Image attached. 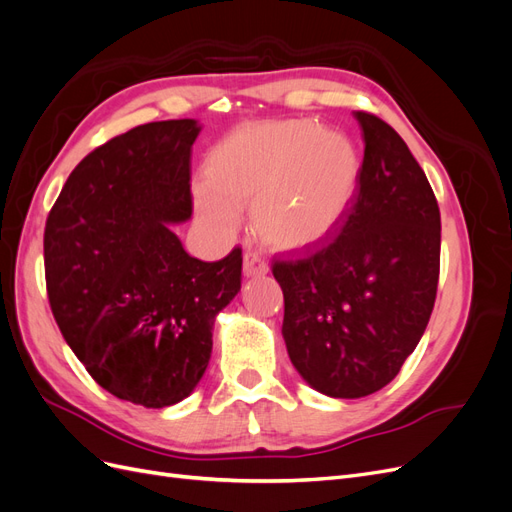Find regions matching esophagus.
I'll return each instance as SVG.
<instances>
[{
  "label": "esophagus",
  "mask_w": 512,
  "mask_h": 512,
  "mask_svg": "<svg viewBox=\"0 0 512 512\" xmlns=\"http://www.w3.org/2000/svg\"><path fill=\"white\" fill-rule=\"evenodd\" d=\"M243 273L247 277H260V275H267L269 273V265L265 260L260 258V254L256 252H247L243 256Z\"/></svg>",
  "instance_id": "34e87169"
}]
</instances>
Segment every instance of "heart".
<instances>
[{
    "label": "heart",
    "instance_id": "obj_1",
    "mask_svg": "<svg viewBox=\"0 0 512 512\" xmlns=\"http://www.w3.org/2000/svg\"><path fill=\"white\" fill-rule=\"evenodd\" d=\"M198 218L218 230L237 226V207H252V226L273 250L322 243L348 215L361 181V153L350 136L314 121H282L235 130L205 164Z\"/></svg>",
    "mask_w": 512,
    "mask_h": 512
}]
</instances>
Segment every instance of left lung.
I'll return each instance as SVG.
<instances>
[{
    "label": "left lung",
    "mask_w": 512,
    "mask_h": 512,
    "mask_svg": "<svg viewBox=\"0 0 512 512\" xmlns=\"http://www.w3.org/2000/svg\"><path fill=\"white\" fill-rule=\"evenodd\" d=\"M363 130L361 190L342 232L312 256L282 260V335L314 391L359 399L389 384L427 329L440 275V209L408 145L389 123Z\"/></svg>",
    "instance_id": "left-lung-1"
}]
</instances>
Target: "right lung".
<instances>
[{
    "label": "right lung",
    "mask_w": 512,
    "mask_h": 512,
    "mask_svg": "<svg viewBox=\"0 0 512 512\" xmlns=\"http://www.w3.org/2000/svg\"><path fill=\"white\" fill-rule=\"evenodd\" d=\"M196 119L153 121L72 170L44 230L57 327L89 376L145 408L175 406L203 378L213 324L241 290V250L203 262L173 228L190 220Z\"/></svg>",
    "instance_id": "obj_1"
}]
</instances>
